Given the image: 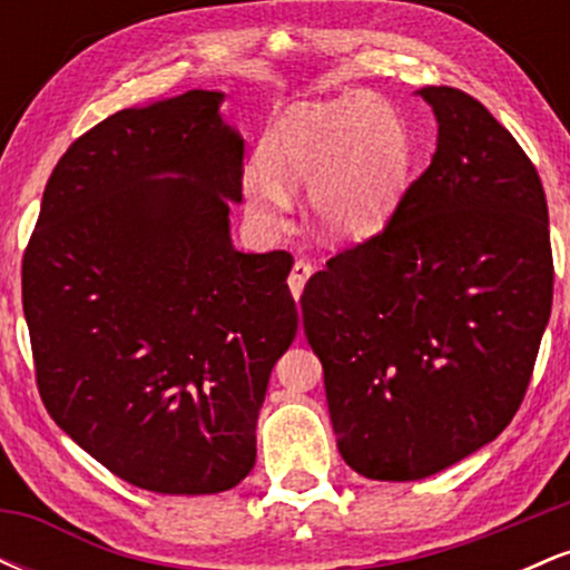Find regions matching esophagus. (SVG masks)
Returning <instances> with one entry per match:
<instances>
[{"label":"esophagus","mask_w":570,"mask_h":570,"mask_svg":"<svg viewBox=\"0 0 570 570\" xmlns=\"http://www.w3.org/2000/svg\"><path fill=\"white\" fill-rule=\"evenodd\" d=\"M311 276H313V265L305 263V259H297V263H294V267H292V273H289V289H292L294 297H299V294H303L307 278H311Z\"/></svg>","instance_id":"1"}]
</instances>
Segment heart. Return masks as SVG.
<instances>
[{
    "label": "heart",
    "mask_w": 570,
    "mask_h": 570,
    "mask_svg": "<svg viewBox=\"0 0 570 570\" xmlns=\"http://www.w3.org/2000/svg\"><path fill=\"white\" fill-rule=\"evenodd\" d=\"M267 168L244 174L246 212L257 225H284L292 189L311 187V212L330 238H367L394 212L410 171V134L372 96L292 107L263 141Z\"/></svg>",
    "instance_id": "b5f03b06"
}]
</instances>
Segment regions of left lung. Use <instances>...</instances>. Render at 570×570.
I'll return each instance as SVG.
<instances>
[{
	"instance_id": "left-lung-1",
	"label": "left lung",
	"mask_w": 570,
	"mask_h": 570,
	"mask_svg": "<svg viewBox=\"0 0 570 570\" xmlns=\"http://www.w3.org/2000/svg\"><path fill=\"white\" fill-rule=\"evenodd\" d=\"M431 166L381 233L305 284L340 455L370 480H423L493 442L525 399L552 311L544 187L514 136L448 85Z\"/></svg>"
}]
</instances>
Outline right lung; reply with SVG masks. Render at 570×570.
Instances as JSON below:
<instances>
[{
	"label": "right lung",
	"mask_w": 570,
	"mask_h": 570,
	"mask_svg": "<svg viewBox=\"0 0 570 570\" xmlns=\"http://www.w3.org/2000/svg\"><path fill=\"white\" fill-rule=\"evenodd\" d=\"M219 104L187 90L82 134L50 174L21 267L50 417L120 480L166 495L252 472L271 370L297 335L292 254L233 248L244 139Z\"/></svg>",
	"instance_id": "add662e5"
}]
</instances>
